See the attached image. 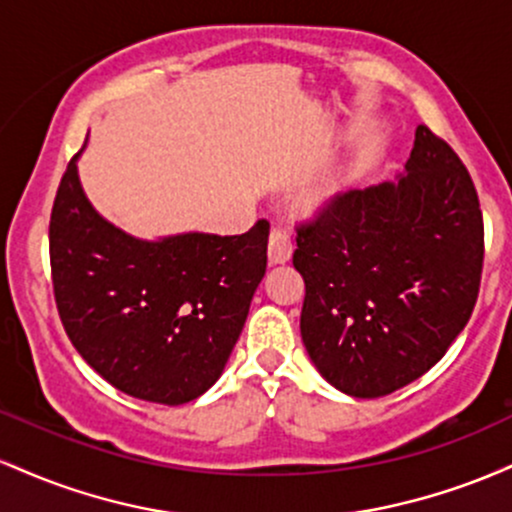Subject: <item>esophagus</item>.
Wrapping results in <instances>:
<instances>
[{"label": "esophagus", "instance_id": "34e87169", "mask_svg": "<svg viewBox=\"0 0 512 512\" xmlns=\"http://www.w3.org/2000/svg\"><path fill=\"white\" fill-rule=\"evenodd\" d=\"M269 262L272 264H281V262H289L291 252H293V238L291 231L284 226V223H276L269 233Z\"/></svg>", "mask_w": 512, "mask_h": 512}]
</instances>
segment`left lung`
<instances>
[{"label": "left lung", "instance_id": "1", "mask_svg": "<svg viewBox=\"0 0 512 512\" xmlns=\"http://www.w3.org/2000/svg\"><path fill=\"white\" fill-rule=\"evenodd\" d=\"M301 337L327 383L373 399L436 366L479 296L484 219L452 146L416 127L407 175L337 195L296 236Z\"/></svg>", "mask_w": 512, "mask_h": 512}]
</instances>
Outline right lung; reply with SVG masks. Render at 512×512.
<instances>
[{
	"label": "right lung",
	"mask_w": 512,
	"mask_h": 512,
	"mask_svg": "<svg viewBox=\"0 0 512 512\" xmlns=\"http://www.w3.org/2000/svg\"><path fill=\"white\" fill-rule=\"evenodd\" d=\"M76 156L50 214L52 291L64 332L125 395L170 407L192 402L219 380L243 332L267 272L269 221L243 236L132 238L91 207Z\"/></svg>",
	"instance_id": "right-lung-1"
}]
</instances>
